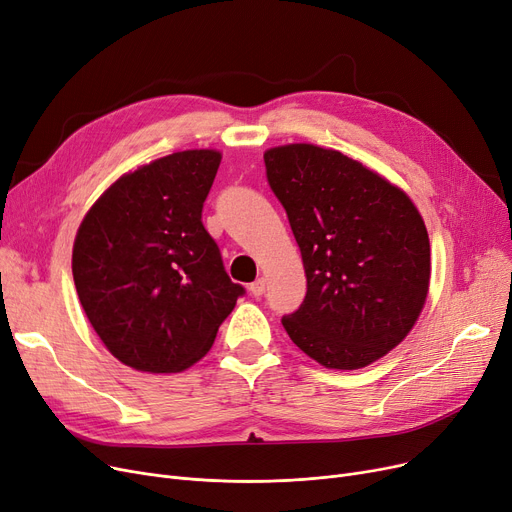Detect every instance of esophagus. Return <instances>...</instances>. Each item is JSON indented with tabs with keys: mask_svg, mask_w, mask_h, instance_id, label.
<instances>
[{
	"mask_svg": "<svg viewBox=\"0 0 512 512\" xmlns=\"http://www.w3.org/2000/svg\"><path fill=\"white\" fill-rule=\"evenodd\" d=\"M250 294L254 296V298H260L262 294H264V289H266V281L260 277V279H256L254 283H250Z\"/></svg>",
	"mask_w": 512,
	"mask_h": 512,
	"instance_id": "34e87169",
	"label": "esophagus"
}]
</instances>
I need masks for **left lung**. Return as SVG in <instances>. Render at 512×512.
<instances>
[{
	"mask_svg": "<svg viewBox=\"0 0 512 512\" xmlns=\"http://www.w3.org/2000/svg\"><path fill=\"white\" fill-rule=\"evenodd\" d=\"M266 179L300 246L306 298L287 335L327 369L354 371L394 350L429 291V235L406 193L337 150L289 143L264 154Z\"/></svg>",
	"mask_w": 512,
	"mask_h": 512,
	"instance_id": "left-lung-1",
	"label": "left lung"
}]
</instances>
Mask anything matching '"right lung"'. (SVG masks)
<instances>
[{
  "label": "right lung",
  "mask_w": 512,
  "mask_h": 512,
  "mask_svg": "<svg viewBox=\"0 0 512 512\" xmlns=\"http://www.w3.org/2000/svg\"><path fill=\"white\" fill-rule=\"evenodd\" d=\"M218 164L216 150L145 164L112 183L77 231L72 277L81 306L127 367L185 371L246 294L202 223Z\"/></svg>",
  "instance_id": "right-lung-1"
}]
</instances>
